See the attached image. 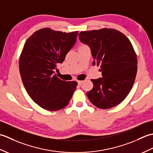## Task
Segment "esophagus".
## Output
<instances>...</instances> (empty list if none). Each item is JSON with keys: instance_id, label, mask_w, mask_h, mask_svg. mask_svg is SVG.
Returning <instances> with one entry per match:
<instances>
[{"instance_id": "esophagus-1", "label": "esophagus", "mask_w": 153, "mask_h": 153, "mask_svg": "<svg viewBox=\"0 0 153 153\" xmlns=\"http://www.w3.org/2000/svg\"><path fill=\"white\" fill-rule=\"evenodd\" d=\"M83 82V81H77V83H78V85H82Z\"/></svg>"}]
</instances>
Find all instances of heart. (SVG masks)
Returning a JSON list of instances; mask_svg holds the SVG:
<instances>
[{
  "mask_svg": "<svg viewBox=\"0 0 153 153\" xmlns=\"http://www.w3.org/2000/svg\"><path fill=\"white\" fill-rule=\"evenodd\" d=\"M85 46H86V45H82V46H80L79 47H85Z\"/></svg>",
  "mask_w": 153,
  "mask_h": 153,
  "instance_id": "heart-1",
  "label": "heart"
}]
</instances>
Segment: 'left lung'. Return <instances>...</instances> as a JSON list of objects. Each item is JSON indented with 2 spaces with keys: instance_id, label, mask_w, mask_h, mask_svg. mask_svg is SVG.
Listing matches in <instances>:
<instances>
[{
  "instance_id": "1",
  "label": "left lung",
  "mask_w": 153,
  "mask_h": 153,
  "mask_svg": "<svg viewBox=\"0 0 153 153\" xmlns=\"http://www.w3.org/2000/svg\"><path fill=\"white\" fill-rule=\"evenodd\" d=\"M82 43L88 45L93 65L100 66L102 77L91 79L93 89L87 95L93 105L108 109L121 103L134 85L137 71V59L131 42L114 29L82 31Z\"/></svg>"
}]
</instances>
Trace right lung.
<instances>
[{
    "mask_svg": "<svg viewBox=\"0 0 153 153\" xmlns=\"http://www.w3.org/2000/svg\"><path fill=\"white\" fill-rule=\"evenodd\" d=\"M77 34L47 27L35 31L25 43L19 61L22 82L31 99L45 110L64 108L76 89V81L61 80L54 70L76 44Z\"/></svg>",
    "mask_w": 153,
    "mask_h": 153,
    "instance_id": "add662e5",
    "label": "right lung"
}]
</instances>
